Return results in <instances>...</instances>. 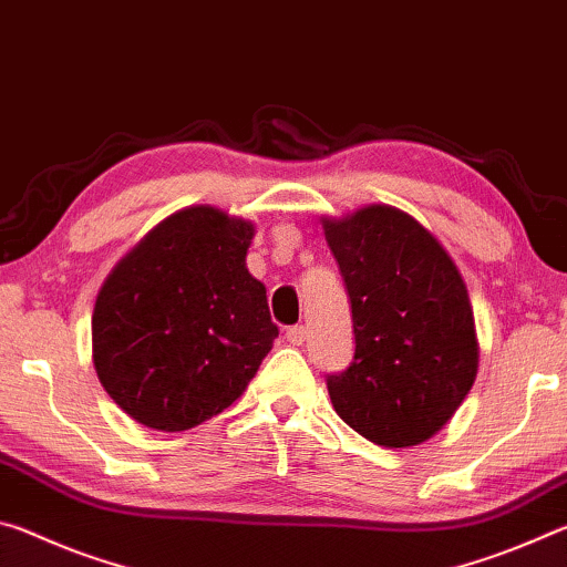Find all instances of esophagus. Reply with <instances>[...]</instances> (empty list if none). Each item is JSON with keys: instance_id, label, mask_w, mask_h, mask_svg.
<instances>
[{"instance_id": "34e87169", "label": "esophagus", "mask_w": 567, "mask_h": 567, "mask_svg": "<svg viewBox=\"0 0 567 567\" xmlns=\"http://www.w3.org/2000/svg\"><path fill=\"white\" fill-rule=\"evenodd\" d=\"M285 338L290 344H295V348H300V344H305L307 340V328H302V324H295V328H287Z\"/></svg>"}]
</instances>
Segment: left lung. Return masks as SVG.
<instances>
[{
  "instance_id": "obj_1",
  "label": "left lung",
  "mask_w": 567,
  "mask_h": 567,
  "mask_svg": "<svg viewBox=\"0 0 567 567\" xmlns=\"http://www.w3.org/2000/svg\"><path fill=\"white\" fill-rule=\"evenodd\" d=\"M350 295L354 358L328 375L332 408L385 447L425 443L455 415L477 375L467 287L417 219L370 205L322 219Z\"/></svg>"
}]
</instances>
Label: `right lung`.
Segmentation results:
<instances>
[{"mask_svg":"<svg viewBox=\"0 0 567 567\" xmlns=\"http://www.w3.org/2000/svg\"><path fill=\"white\" fill-rule=\"evenodd\" d=\"M252 223L197 205L159 223L92 312L102 388L132 420L179 433L233 405L280 330L245 257Z\"/></svg>","mask_w":567,"mask_h":567,"instance_id":"add662e5","label":"right lung"}]
</instances>
